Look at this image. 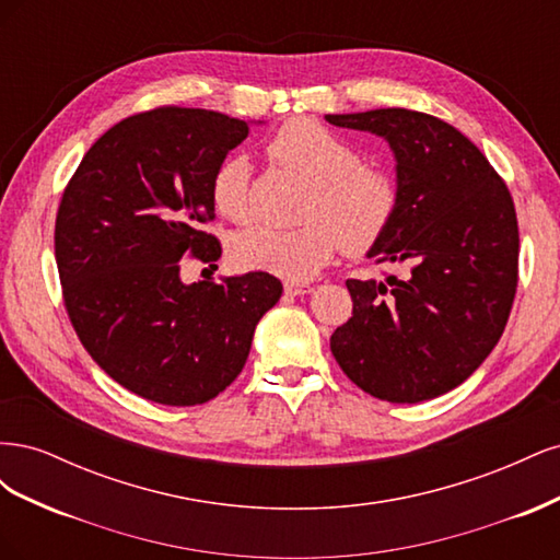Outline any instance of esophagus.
I'll return each mask as SVG.
<instances>
[{
	"label": "esophagus",
	"instance_id": "obj_1",
	"mask_svg": "<svg viewBox=\"0 0 560 560\" xmlns=\"http://www.w3.org/2000/svg\"><path fill=\"white\" fill-rule=\"evenodd\" d=\"M313 287L303 284V282H284V294L290 296H301V294H311Z\"/></svg>",
	"mask_w": 560,
	"mask_h": 560
}]
</instances>
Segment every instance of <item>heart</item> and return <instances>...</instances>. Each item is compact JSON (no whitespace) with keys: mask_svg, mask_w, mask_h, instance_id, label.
<instances>
[{"mask_svg":"<svg viewBox=\"0 0 560 560\" xmlns=\"http://www.w3.org/2000/svg\"><path fill=\"white\" fill-rule=\"evenodd\" d=\"M268 156L287 171L306 177L311 191L299 229L249 226L231 243V259L241 268L284 280H308L343 247L362 254L393 224L399 208V184L387 167L362 161L360 149L313 118H292L268 140ZM214 210L231 222L252 214V163L231 154L210 177Z\"/></svg>","mask_w":560,"mask_h":560,"instance_id":"1","label":"heart"}]
</instances>
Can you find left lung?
<instances>
[{
    "label": "left lung",
    "mask_w": 560,
    "mask_h": 560,
    "mask_svg": "<svg viewBox=\"0 0 560 560\" xmlns=\"http://www.w3.org/2000/svg\"><path fill=\"white\" fill-rule=\"evenodd\" d=\"M338 128L385 138L399 208L369 249L404 276L348 280L352 317L331 334L343 374L371 397L416 404L467 381L495 348L518 284L510 189L460 130L413 109L327 114Z\"/></svg>",
    "instance_id": "left-lung-1"
}]
</instances>
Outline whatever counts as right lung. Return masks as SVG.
<instances>
[{
	"mask_svg": "<svg viewBox=\"0 0 560 560\" xmlns=\"http://www.w3.org/2000/svg\"><path fill=\"white\" fill-rule=\"evenodd\" d=\"M219 112L156 107L112 126L81 159L56 214L65 311L81 346L130 393L165 406L214 399L243 371L257 322L282 284L270 273L179 280L222 243L210 177L247 138Z\"/></svg>",
	"mask_w": 560,
	"mask_h": 560,
	"instance_id": "obj_1",
	"label": "right lung"
}]
</instances>
